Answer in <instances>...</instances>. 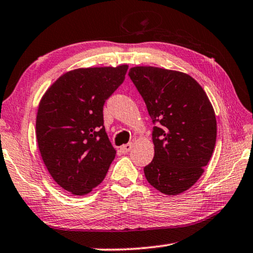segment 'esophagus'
Returning <instances> with one entry per match:
<instances>
[{"label": "esophagus", "instance_id": "34e87169", "mask_svg": "<svg viewBox=\"0 0 253 253\" xmlns=\"http://www.w3.org/2000/svg\"><path fill=\"white\" fill-rule=\"evenodd\" d=\"M131 147H133V144L128 143V144H125V145H123L122 147H120V150H122L123 153H128V152L131 150Z\"/></svg>", "mask_w": 253, "mask_h": 253}]
</instances>
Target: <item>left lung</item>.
<instances>
[{"instance_id": "left-lung-1", "label": "left lung", "mask_w": 253, "mask_h": 253, "mask_svg": "<svg viewBox=\"0 0 253 253\" xmlns=\"http://www.w3.org/2000/svg\"><path fill=\"white\" fill-rule=\"evenodd\" d=\"M128 75L154 125V158L144 168L146 180L166 195L181 194L197 182L213 154V107L198 82L181 72L137 66Z\"/></svg>"}]
</instances>
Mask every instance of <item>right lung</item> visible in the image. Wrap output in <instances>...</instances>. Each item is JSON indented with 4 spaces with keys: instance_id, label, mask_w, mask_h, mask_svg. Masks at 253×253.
Returning a JSON list of instances; mask_svg holds the SVG:
<instances>
[{
    "instance_id": "1",
    "label": "right lung",
    "mask_w": 253,
    "mask_h": 253,
    "mask_svg": "<svg viewBox=\"0 0 253 253\" xmlns=\"http://www.w3.org/2000/svg\"><path fill=\"white\" fill-rule=\"evenodd\" d=\"M127 65L67 72L39 103L36 133L51 177L73 195L105 179L116 156L103 126V106L125 80Z\"/></svg>"
}]
</instances>
